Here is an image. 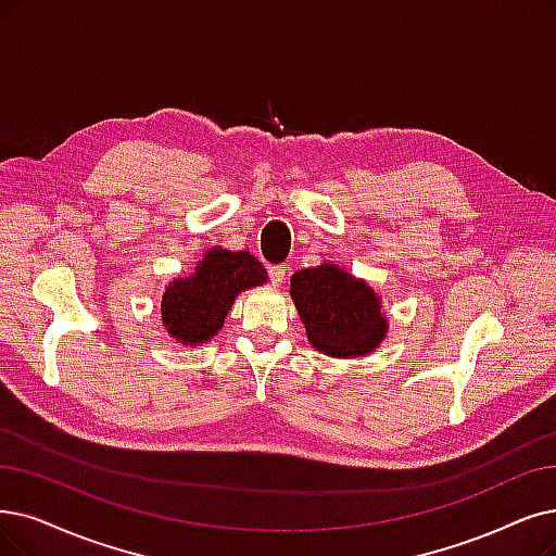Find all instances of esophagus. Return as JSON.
I'll list each match as a JSON object with an SVG mask.
<instances>
[{"label":"esophagus","instance_id":"esophagus-1","mask_svg":"<svg viewBox=\"0 0 556 556\" xmlns=\"http://www.w3.org/2000/svg\"><path fill=\"white\" fill-rule=\"evenodd\" d=\"M287 271H290V269H287L285 264H276V266H271V269H269V278H271V282H274V285H280V282H285V278H287Z\"/></svg>","mask_w":556,"mask_h":556}]
</instances>
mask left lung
<instances>
[{"label": "left lung", "mask_w": 556, "mask_h": 556, "mask_svg": "<svg viewBox=\"0 0 556 556\" xmlns=\"http://www.w3.org/2000/svg\"><path fill=\"white\" fill-rule=\"evenodd\" d=\"M290 296L307 342L330 358H363L388 336V315L374 287L344 266L324 262L292 276Z\"/></svg>", "instance_id": "obj_1"}]
</instances>
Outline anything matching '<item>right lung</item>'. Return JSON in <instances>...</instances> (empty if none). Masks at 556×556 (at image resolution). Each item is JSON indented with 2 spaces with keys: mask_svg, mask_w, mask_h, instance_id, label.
<instances>
[{
  "mask_svg": "<svg viewBox=\"0 0 556 556\" xmlns=\"http://www.w3.org/2000/svg\"><path fill=\"white\" fill-rule=\"evenodd\" d=\"M269 280L262 262L249 251L212 247L193 274L175 278L162 296V324L185 346L210 342L224 328L235 299Z\"/></svg>",
  "mask_w": 556,
  "mask_h": 556,
  "instance_id": "add662e5",
  "label": "right lung"
}]
</instances>
